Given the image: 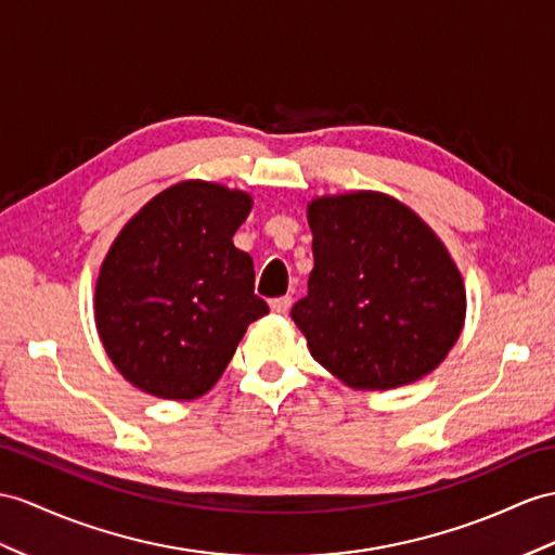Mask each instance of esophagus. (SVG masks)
Listing matches in <instances>:
<instances>
[{
	"mask_svg": "<svg viewBox=\"0 0 555 555\" xmlns=\"http://www.w3.org/2000/svg\"><path fill=\"white\" fill-rule=\"evenodd\" d=\"M289 306H292V296H280V299L270 301V310H273V313H278V315H285Z\"/></svg>",
	"mask_w": 555,
	"mask_h": 555,
	"instance_id": "1",
	"label": "esophagus"
}]
</instances>
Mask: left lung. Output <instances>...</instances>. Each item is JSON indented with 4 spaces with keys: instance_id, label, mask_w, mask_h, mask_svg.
<instances>
[{
    "instance_id": "1",
    "label": "left lung",
    "mask_w": 555,
    "mask_h": 555,
    "mask_svg": "<svg viewBox=\"0 0 555 555\" xmlns=\"http://www.w3.org/2000/svg\"><path fill=\"white\" fill-rule=\"evenodd\" d=\"M306 214L315 266L292 320L310 356L356 390L434 372L466 320L462 270L434 228L376 191L322 195Z\"/></svg>"
}]
</instances>
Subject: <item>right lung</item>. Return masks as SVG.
<instances>
[{
  "label": "right lung",
  "instance_id": "1",
  "mask_svg": "<svg viewBox=\"0 0 555 555\" xmlns=\"http://www.w3.org/2000/svg\"><path fill=\"white\" fill-rule=\"evenodd\" d=\"M249 193L191 179L131 216L107 249L93 320L125 379L162 400H195L221 379L247 327L268 313L233 235Z\"/></svg>",
  "mask_w": 555,
  "mask_h": 555
}]
</instances>
